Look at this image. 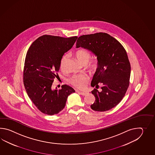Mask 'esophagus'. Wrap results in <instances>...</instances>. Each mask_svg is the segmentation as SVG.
Listing matches in <instances>:
<instances>
[{
    "mask_svg": "<svg viewBox=\"0 0 155 155\" xmlns=\"http://www.w3.org/2000/svg\"><path fill=\"white\" fill-rule=\"evenodd\" d=\"M78 92H79V91H78ZM81 95L82 96H85L87 95V93L86 92H79Z\"/></svg>",
    "mask_w": 155,
    "mask_h": 155,
    "instance_id": "obj_1",
    "label": "esophagus"
}]
</instances>
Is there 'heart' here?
I'll list each match as a JSON object with an SVG mask.
<instances>
[{
	"instance_id": "b5f03b06",
	"label": "heart",
	"mask_w": 155,
	"mask_h": 155,
	"mask_svg": "<svg viewBox=\"0 0 155 155\" xmlns=\"http://www.w3.org/2000/svg\"><path fill=\"white\" fill-rule=\"evenodd\" d=\"M75 56L79 61L84 65H86L89 63L90 60L91 59V55L88 50L85 49H80L78 50L75 53ZM68 55L66 54L63 56L60 62V68L62 70H64L66 64ZM100 61L97 58H95L92 60L89 65V68L91 71H95L99 68L100 66ZM90 81L89 78L84 74L75 75L70 78V84L77 89H85L86 86L88 84Z\"/></svg>"
}]
</instances>
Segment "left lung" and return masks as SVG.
Returning <instances> with one entry per match:
<instances>
[{
    "instance_id": "obj_1",
    "label": "left lung",
    "mask_w": 155,
    "mask_h": 155,
    "mask_svg": "<svg viewBox=\"0 0 155 155\" xmlns=\"http://www.w3.org/2000/svg\"><path fill=\"white\" fill-rule=\"evenodd\" d=\"M91 51L100 61L91 85L95 97L91 108L96 111H106L115 107L122 100L130 84L131 65L126 51L121 44L105 33L83 35L78 38L76 48Z\"/></svg>"
}]
</instances>
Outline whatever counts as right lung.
Instances as JSON below:
<instances>
[{
  "instance_id": "1",
  "label": "right lung",
  "mask_w": 155,
  "mask_h": 155,
  "mask_svg": "<svg viewBox=\"0 0 155 155\" xmlns=\"http://www.w3.org/2000/svg\"><path fill=\"white\" fill-rule=\"evenodd\" d=\"M78 36L63 38L44 35L30 45L26 53L23 83L27 94L40 111L48 115L57 114L66 105L68 96L75 92L67 85L51 89L64 53L73 47Z\"/></svg>"
}]
</instances>
